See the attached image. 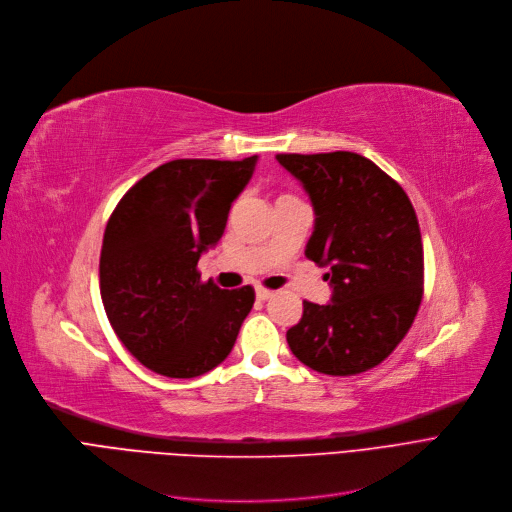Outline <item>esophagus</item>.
Masks as SVG:
<instances>
[{
	"label": "esophagus",
	"instance_id": "1",
	"mask_svg": "<svg viewBox=\"0 0 512 512\" xmlns=\"http://www.w3.org/2000/svg\"><path fill=\"white\" fill-rule=\"evenodd\" d=\"M256 298H258V300H262V302H264V300H269V298H273V291L258 285V287H256Z\"/></svg>",
	"mask_w": 512,
	"mask_h": 512
}]
</instances>
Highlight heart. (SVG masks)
I'll return each mask as SVG.
<instances>
[{
	"label": "heart",
	"instance_id": "obj_1",
	"mask_svg": "<svg viewBox=\"0 0 512 512\" xmlns=\"http://www.w3.org/2000/svg\"><path fill=\"white\" fill-rule=\"evenodd\" d=\"M281 198H291V196H281Z\"/></svg>",
	"mask_w": 512,
	"mask_h": 512
}]
</instances>
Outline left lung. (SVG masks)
<instances>
[{
    "instance_id": "1",
    "label": "left lung",
    "mask_w": 512,
    "mask_h": 512,
    "mask_svg": "<svg viewBox=\"0 0 512 512\" xmlns=\"http://www.w3.org/2000/svg\"><path fill=\"white\" fill-rule=\"evenodd\" d=\"M314 210L306 258L327 269V304L304 302L287 331L294 356L316 373L358 375L408 333L423 298V243L404 189L354 152L277 154Z\"/></svg>"
}]
</instances>
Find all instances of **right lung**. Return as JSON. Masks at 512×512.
<instances>
[{"label":"right lung","instance_id":"add662e5","mask_svg":"<svg viewBox=\"0 0 512 512\" xmlns=\"http://www.w3.org/2000/svg\"><path fill=\"white\" fill-rule=\"evenodd\" d=\"M258 156L173 160L137 181L106 225L100 291L108 321L150 371L191 379L233 350L254 289L202 283L198 260L223 237Z\"/></svg>","mask_w":512,"mask_h":512}]
</instances>
